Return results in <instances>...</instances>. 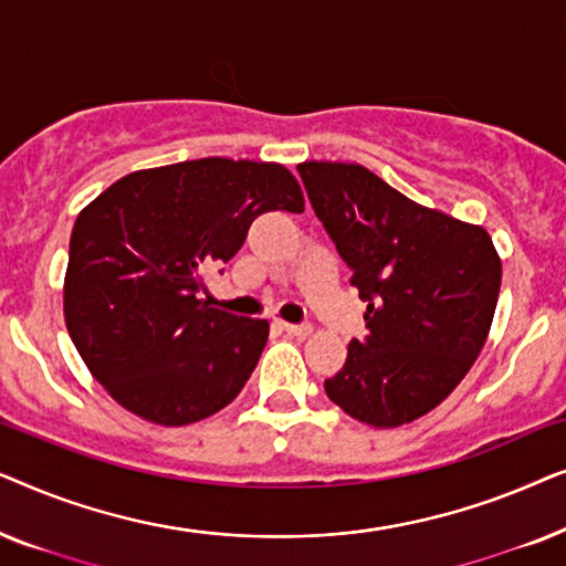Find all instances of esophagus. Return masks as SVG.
Returning <instances> with one entry per match:
<instances>
[{
	"label": "esophagus",
	"instance_id": "1",
	"mask_svg": "<svg viewBox=\"0 0 566 566\" xmlns=\"http://www.w3.org/2000/svg\"><path fill=\"white\" fill-rule=\"evenodd\" d=\"M281 324V329L283 332H289V335H293V337H308L312 335V324H289V322H277Z\"/></svg>",
	"mask_w": 566,
	"mask_h": 566
}]
</instances>
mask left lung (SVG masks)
I'll return each mask as SVG.
<instances>
[{"label":"left lung","instance_id":"1","mask_svg":"<svg viewBox=\"0 0 566 566\" xmlns=\"http://www.w3.org/2000/svg\"><path fill=\"white\" fill-rule=\"evenodd\" d=\"M298 172L368 301V335L347 345L324 391L370 428L420 420L463 381L490 335L502 283L492 237L415 203L363 165L301 161Z\"/></svg>","mask_w":566,"mask_h":566}]
</instances>
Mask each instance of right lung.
<instances>
[{"label": "right lung", "instance_id": "1", "mask_svg": "<svg viewBox=\"0 0 566 566\" xmlns=\"http://www.w3.org/2000/svg\"><path fill=\"white\" fill-rule=\"evenodd\" d=\"M268 211H304L291 169L206 157L120 177L76 216L64 322L84 366L130 415L182 428L242 391L270 324L213 308L200 291Z\"/></svg>", "mask_w": 566, "mask_h": 566}]
</instances>
